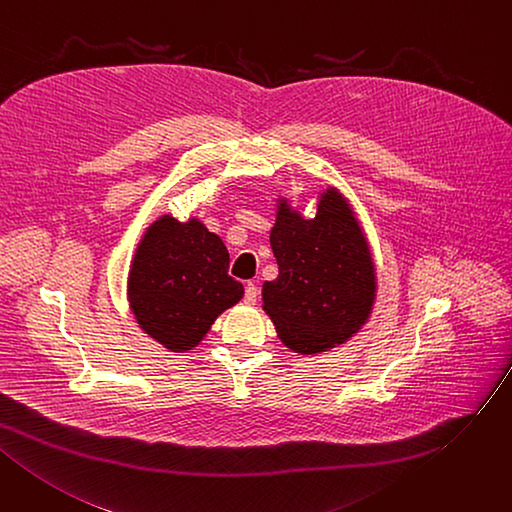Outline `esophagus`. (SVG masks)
<instances>
[{
	"label": "esophagus",
	"instance_id": "obj_1",
	"mask_svg": "<svg viewBox=\"0 0 512 512\" xmlns=\"http://www.w3.org/2000/svg\"><path fill=\"white\" fill-rule=\"evenodd\" d=\"M257 298H259V288L253 282H249L247 288H245V302L247 304H255Z\"/></svg>",
	"mask_w": 512,
	"mask_h": 512
}]
</instances>
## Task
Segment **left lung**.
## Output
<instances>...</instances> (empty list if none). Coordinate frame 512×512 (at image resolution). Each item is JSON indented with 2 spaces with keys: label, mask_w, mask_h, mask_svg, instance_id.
Here are the masks:
<instances>
[{
  "label": "left lung",
  "mask_w": 512,
  "mask_h": 512,
  "mask_svg": "<svg viewBox=\"0 0 512 512\" xmlns=\"http://www.w3.org/2000/svg\"><path fill=\"white\" fill-rule=\"evenodd\" d=\"M269 245L280 274L263 284V311L284 346L319 354L346 344L377 296L372 257L346 197L327 189L311 220L280 199Z\"/></svg>",
  "instance_id": "8db88e82"
}]
</instances>
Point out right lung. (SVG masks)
<instances>
[{
  "label": "right lung",
  "mask_w": 512,
  "mask_h": 512,
  "mask_svg": "<svg viewBox=\"0 0 512 512\" xmlns=\"http://www.w3.org/2000/svg\"><path fill=\"white\" fill-rule=\"evenodd\" d=\"M222 238L197 218L160 216L135 249L127 298L138 325L170 352L195 348L212 323L243 298L228 276Z\"/></svg>",
  "instance_id": "add662e5"
}]
</instances>
